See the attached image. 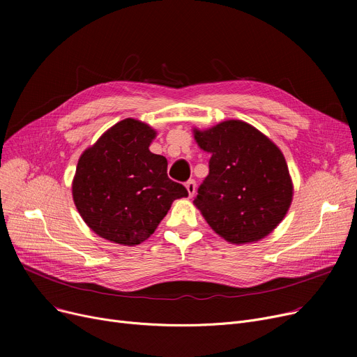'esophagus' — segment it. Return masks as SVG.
Listing matches in <instances>:
<instances>
[{
  "mask_svg": "<svg viewBox=\"0 0 357 357\" xmlns=\"http://www.w3.org/2000/svg\"><path fill=\"white\" fill-rule=\"evenodd\" d=\"M185 186H186V191H188V195H190V197H194V194H195V191H197V183H195V181H194V179H190L188 182L185 183Z\"/></svg>",
  "mask_w": 357,
  "mask_h": 357,
  "instance_id": "34e87169",
  "label": "esophagus"
}]
</instances>
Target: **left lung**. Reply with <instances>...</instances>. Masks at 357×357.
Segmentation results:
<instances>
[{
	"instance_id": "1",
	"label": "left lung",
	"mask_w": 357,
	"mask_h": 357,
	"mask_svg": "<svg viewBox=\"0 0 357 357\" xmlns=\"http://www.w3.org/2000/svg\"><path fill=\"white\" fill-rule=\"evenodd\" d=\"M194 137L211 155L210 174L194 199L210 227L234 245L272 233L288 213L294 191L279 147L240 120L195 128Z\"/></svg>"
}]
</instances>
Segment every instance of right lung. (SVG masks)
I'll return each instance as SVG.
<instances>
[{
	"label": "right lung",
	"instance_id": "obj_1",
	"mask_svg": "<svg viewBox=\"0 0 357 357\" xmlns=\"http://www.w3.org/2000/svg\"><path fill=\"white\" fill-rule=\"evenodd\" d=\"M156 131L135 119L108 128L81 155L72 182L77 210L100 237L140 245L158 229L175 199L188 197L167 178V160L149 150Z\"/></svg>",
	"mask_w": 357,
	"mask_h": 357
}]
</instances>
